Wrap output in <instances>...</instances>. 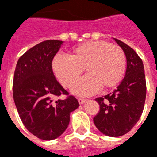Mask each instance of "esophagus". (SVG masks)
<instances>
[{
    "label": "esophagus",
    "mask_w": 157,
    "mask_h": 157,
    "mask_svg": "<svg viewBox=\"0 0 157 157\" xmlns=\"http://www.w3.org/2000/svg\"><path fill=\"white\" fill-rule=\"evenodd\" d=\"M86 99H82V98H78V103L79 104H83V103H85L86 101Z\"/></svg>",
    "instance_id": "esophagus-1"
}]
</instances>
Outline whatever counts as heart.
<instances>
[{"mask_svg": "<svg viewBox=\"0 0 157 157\" xmlns=\"http://www.w3.org/2000/svg\"><path fill=\"white\" fill-rule=\"evenodd\" d=\"M52 67L54 75L66 88L75 83L85 69L87 75L76 83L72 91L78 95H89L100 87L107 90L118 86L126 71L127 58L117 44L87 41L73 47L70 57L57 54Z\"/></svg>", "mask_w": 157, "mask_h": 157, "instance_id": "1", "label": "heart"}]
</instances>
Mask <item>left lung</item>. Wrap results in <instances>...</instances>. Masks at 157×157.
Listing matches in <instances>:
<instances>
[{
    "label": "left lung",
    "instance_id": "1",
    "mask_svg": "<svg viewBox=\"0 0 157 157\" xmlns=\"http://www.w3.org/2000/svg\"><path fill=\"white\" fill-rule=\"evenodd\" d=\"M125 52L127 70L116 90L95 100L100 111L94 122L102 134L118 137L129 132L142 115L146 99V79L141 57L131 47L114 39Z\"/></svg>",
    "mask_w": 157,
    "mask_h": 157
}]
</instances>
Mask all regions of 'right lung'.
Returning a JSON list of instances; mask_svg holds the SVG:
<instances>
[{"mask_svg":"<svg viewBox=\"0 0 157 157\" xmlns=\"http://www.w3.org/2000/svg\"><path fill=\"white\" fill-rule=\"evenodd\" d=\"M62 41L47 40L30 48L16 63L13 97L25 128L42 140H53L67 128L70 113L79 104L53 74L52 63ZM65 95L63 100L55 98Z\"/></svg>","mask_w":157,"mask_h":157,"instance_id":"1","label":"right lung"}]
</instances>
